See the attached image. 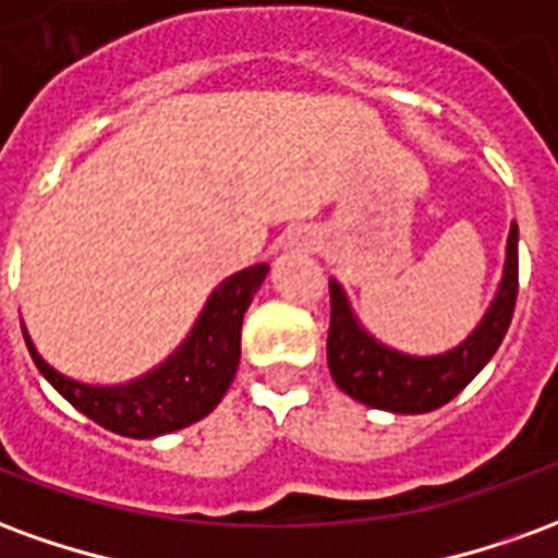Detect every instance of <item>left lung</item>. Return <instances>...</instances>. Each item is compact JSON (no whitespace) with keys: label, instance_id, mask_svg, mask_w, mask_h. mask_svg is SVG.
I'll return each instance as SVG.
<instances>
[{"label":"left lung","instance_id":"left-lung-1","mask_svg":"<svg viewBox=\"0 0 558 558\" xmlns=\"http://www.w3.org/2000/svg\"><path fill=\"white\" fill-rule=\"evenodd\" d=\"M517 223L508 235L505 278L481 326L457 350L436 359H410L367 338L352 319L347 295L331 280V323H328V371L340 391L374 410L418 415L445 407L478 376L499 350L517 304Z\"/></svg>","mask_w":558,"mask_h":558}]
</instances>
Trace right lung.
<instances>
[{
    "label": "right lung",
    "instance_id": "add662e5",
    "mask_svg": "<svg viewBox=\"0 0 558 558\" xmlns=\"http://www.w3.org/2000/svg\"><path fill=\"white\" fill-rule=\"evenodd\" d=\"M268 266H251L232 275L211 292L206 311L191 331V338L170 362L160 364L155 374L137 383L116 388H95L74 383L56 374L50 364L32 347L29 335L23 331L32 362L47 376V383L62 398L89 415L107 430L151 439L160 433L182 430L194 421L206 418L220 398L227 395L235 367H239V343H242V319L247 304L266 278Z\"/></svg>",
    "mask_w": 558,
    "mask_h": 558
}]
</instances>
